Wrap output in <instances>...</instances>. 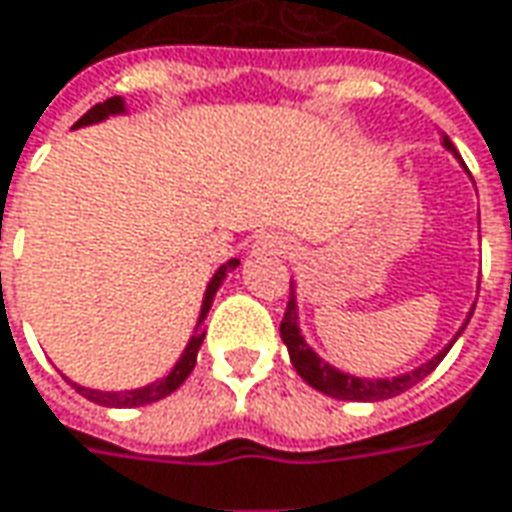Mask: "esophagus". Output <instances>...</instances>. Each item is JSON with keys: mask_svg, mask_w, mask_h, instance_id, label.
I'll return each instance as SVG.
<instances>
[{"mask_svg": "<svg viewBox=\"0 0 512 512\" xmlns=\"http://www.w3.org/2000/svg\"><path fill=\"white\" fill-rule=\"evenodd\" d=\"M255 255H291L294 252V241L283 235V232H263L255 243H252Z\"/></svg>", "mask_w": 512, "mask_h": 512, "instance_id": "1", "label": "esophagus"}]
</instances>
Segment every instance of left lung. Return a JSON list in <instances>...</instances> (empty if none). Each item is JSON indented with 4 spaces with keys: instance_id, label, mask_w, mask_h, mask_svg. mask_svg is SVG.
Here are the masks:
<instances>
[{
    "instance_id": "obj_1",
    "label": "left lung",
    "mask_w": 512,
    "mask_h": 512,
    "mask_svg": "<svg viewBox=\"0 0 512 512\" xmlns=\"http://www.w3.org/2000/svg\"><path fill=\"white\" fill-rule=\"evenodd\" d=\"M443 148L454 154V159L460 162L462 168H465V162H462V156L457 154V148L451 145V139L443 134ZM468 173V170H465ZM476 302L471 305V311L465 316V322L460 325V330L454 333V339L437 353V356H431L429 361H423L420 367L415 370H409V373L401 375H392V378H361V375L353 373H344L339 367H333L328 364L325 358L316 353L311 344L305 342V336H302L300 330V305H297V285L291 283V297H288V308H285L283 322H280V336H283V344L288 347V358H291V364H294V370L300 375L302 381L308 384V387L319 389V392H325L330 398H336V401H361V403H373V401H387V398H395V395H401L406 389H412L417 381H423L426 375L446 358V353L454 347V342L462 336V330L465 325L471 322V314H474Z\"/></svg>"
}]
</instances>
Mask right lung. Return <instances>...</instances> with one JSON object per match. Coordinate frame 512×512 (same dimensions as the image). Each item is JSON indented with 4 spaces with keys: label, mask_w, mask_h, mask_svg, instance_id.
I'll return each mask as SVG.
<instances>
[{
    "label": "right lung",
    "mask_w": 512,
    "mask_h": 512,
    "mask_svg": "<svg viewBox=\"0 0 512 512\" xmlns=\"http://www.w3.org/2000/svg\"><path fill=\"white\" fill-rule=\"evenodd\" d=\"M125 111L128 109H125L123 97H109V100L97 103L95 109L86 111L81 120L75 123V128L103 123V120H109V117H120V114H125ZM238 266H241V260H238V257H232V260H227V263H221L218 271L210 277L207 291H204V300H201V311H198L196 328H193V333H190V339H187V344H184L182 356L176 358V364L170 367L168 375L156 378V381L145 384V387L120 389V392H103V389L81 387V384H75V381H69V378H66V381L78 389L83 398H89L92 403H100V406H111V409H134V406H145V403H154V401H162V398H168L170 392H176V389L182 387L184 381H187V375L193 373V367H196V361H198V350H201V342H204V319H207V314H210L212 300H215L218 288L224 285L229 271L238 269Z\"/></svg>",
    "instance_id": "add662e5"
}]
</instances>
